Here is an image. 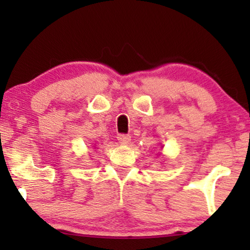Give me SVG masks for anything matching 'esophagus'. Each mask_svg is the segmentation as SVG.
Returning <instances> with one entry per match:
<instances>
[{"label":"esophagus","instance_id":"34e87169","mask_svg":"<svg viewBox=\"0 0 250 250\" xmlns=\"http://www.w3.org/2000/svg\"><path fill=\"white\" fill-rule=\"evenodd\" d=\"M117 140L121 145H128L130 142V135L128 134H119L117 135Z\"/></svg>","mask_w":250,"mask_h":250}]
</instances>
